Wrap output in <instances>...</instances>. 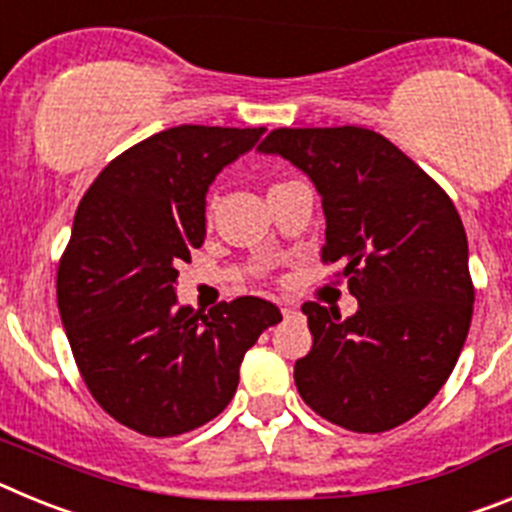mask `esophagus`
<instances>
[{
  "label": "esophagus",
  "instance_id": "1",
  "mask_svg": "<svg viewBox=\"0 0 512 512\" xmlns=\"http://www.w3.org/2000/svg\"><path fill=\"white\" fill-rule=\"evenodd\" d=\"M279 310H282V315L284 318H297V315H300V310H297V307H292V305H287V302H279Z\"/></svg>",
  "mask_w": 512,
  "mask_h": 512
}]
</instances>
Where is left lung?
<instances>
[{"label": "left lung", "instance_id": "obj_1", "mask_svg": "<svg viewBox=\"0 0 512 512\" xmlns=\"http://www.w3.org/2000/svg\"><path fill=\"white\" fill-rule=\"evenodd\" d=\"M315 184L323 261L343 264L359 310L305 302L312 348L295 364L302 400L356 433L405 423L454 372L474 289L469 246L449 194L384 135L366 128H282L259 146Z\"/></svg>", "mask_w": 512, "mask_h": 512}]
</instances>
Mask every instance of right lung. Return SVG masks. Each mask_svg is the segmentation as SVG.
Instances as JSON below:
<instances>
[{"label":"right lung","instance_id":"1","mask_svg":"<svg viewBox=\"0 0 512 512\" xmlns=\"http://www.w3.org/2000/svg\"><path fill=\"white\" fill-rule=\"evenodd\" d=\"M264 128L179 125L117 156L74 215L58 312L94 400L146 436L194 431L235 395L248 348L282 320L261 297L207 315L176 300V266L205 243L207 189Z\"/></svg>","mask_w":512,"mask_h":512}]
</instances>
